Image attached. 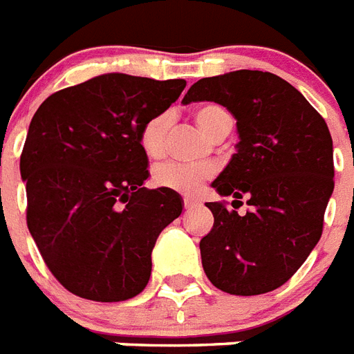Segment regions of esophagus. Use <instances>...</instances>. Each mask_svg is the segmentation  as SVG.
I'll list each match as a JSON object with an SVG mask.
<instances>
[{
  "instance_id": "1",
  "label": "esophagus",
  "mask_w": 354,
  "mask_h": 354,
  "mask_svg": "<svg viewBox=\"0 0 354 354\" xmlns=\"http://www.w3.org/2000/svg\"><path fill=\"white\" fill-rule=\"evenodd\" d=\"M194 206H197V201L192 199V197H185V208H186V210H190V208H194Z\"/></svg>"
}]
</instances>
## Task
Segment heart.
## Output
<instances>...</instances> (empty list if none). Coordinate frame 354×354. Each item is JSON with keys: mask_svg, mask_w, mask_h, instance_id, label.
<instances>
[{"mask_svg": "<svg viewBox=\"0 0 354 354\" xmlns=\"http://www.w3.org/2000/svg\"><path fill=\"white\" fill-rule=\"evenodd\" d=\"M194 118L197 126L212 138H216L226 126H232L230 113L214 102H206V104L195 107ZM169 128H171V115L169 113H159V115L146 120V124L140 129V135H138V142L149 159H159L164 155ZM212 175H214V169L210 166L164 162L155 166L151 179H153L155 185L162 186V188L185 192V194H195Z\"/></svg>", "mask_w": 354, "mask_h": 354, "instance_id": "heart-1", "label": "heart"}]
</instances>
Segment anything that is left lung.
I'll return each mask as SVG.
<instances>
[{"mask_svg":"<svg viewBox=\"0 0 354 354\" xmlns=\"http://www.w3.org/2000/svg\"><path fill=\"white\" fill-rule=\"evenodd\" d=\"M216 102L236 118L239 142L212 188L232 206L206 203L214 228L199 243L206 276L217 289L256 296L278 289L307 259L324 228L335 190L333 138L320 113L283 78L232 71L201 78L183 104Z\"/></svg>","mask_w":354,"mask_h":354,"instance_id":"8db88e82","label":"left lung"}]
</instances>
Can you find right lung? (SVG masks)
Returning a JSON list of instances; mask_svg holds the SVG:
<instances>
[{
  "label": "right lung",
  "instance_id": "right-lung-1",
  "mask_svg": "<svg viewBox=\"0 0 354 354\" xmlns=\"http://www.w3.org/2000/svg\"><path fill=\"white\" fill-rule=\"evenodd\" d=\"M186 80L107 73L50 95L30 120L19 160L27 226L45 265L93 301L137 296L160 232L183 212L169 188L148 190L140 129Z\"/></svg>",
  "mask_w": 354,
  "mask_h": 354
}]
</instances>
